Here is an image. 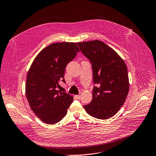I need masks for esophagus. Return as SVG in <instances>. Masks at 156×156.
<instances>
[{"mask_svg":"<svg viewBox=\"0 0 156 156\" xmlns=\"http://www.w3.org/2000/svg\"><path fill=\"white\" fill-rule=\"evenodd\" d=\"M76 98L78 99V100H80V99H81V95H76Z\"/></svg>","mask_w":156,"mask_h":156,"instance_id":"34e87169","label":"esophagus"}]
</instances>
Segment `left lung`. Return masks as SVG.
<instances>
[{"label": "left lung", "mask_w": 156, "mask_h": 156, "mask_svg": "<svg viewBox=\"0 0 156 156\" xmlns=\"http://www.w3.org/2000/svg\"><path fill=\"white\" fill-rule=\"evenodd\" d=\"M93 71V99L83 107L90 116L106 119L123 105L129 84L127 66L119 55L100 40L76 43Z\"/></svg>", "instance_id": "left-lung-1"}]
</instances>
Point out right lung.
Wrapping results in <instances>:
<instances>
[{
    "label": "right lung",
    "instance_id": "obj_1",
    "mask_svg": "<svg viewBox=\"0 0 156 156\" xmlns=\"http://www.w3.org/2000/svg\"><path fill=\"white\" fill-rule=\"evenodd\" d=\"M79 51L75 43L52 44L38 53L27 73V100L36 116L45 123L62 120L73 101V96L58 90L59 83H65V68Z\"/></svg>",
    "mask_w": 156,
    "mask_h": 156
}]
</instances>
